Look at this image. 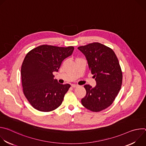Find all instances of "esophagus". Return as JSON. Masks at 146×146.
I'll list each match as a JSON object with an SVG mask.
<instances>
[{"label": "esophagus", "instance_id": "34e87169", "mask_svg": "<svg viewBox=\"0 0 146 146\" xmlns=\"http://www.w3.org/2000/svg\"><path fill=\"white\" fill-rule=\"evenodd\" d=\"M71 86H72V88H76L78 86H77V85H76V84H72Z\"/></svg>", "mask_w": 146, "mask_h": 146}]
</instances>
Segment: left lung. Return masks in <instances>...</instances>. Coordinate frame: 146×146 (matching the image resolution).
<instances>
[{
  "instance_id": "1",
  "label": "left lung",
  "mask_w": 146,
  "mask_h": 146,
  "mask_svg": "<svg viewBox=\"0 0 146 146\" xmlns=\"http://www.w3.org/2000/svg\"><path fill=\"white\" fill-rule=\"evenodd\" d=\"M78 49L85 55L96 81L94 88L90 85L84 86L86 95L81 103L92 111H100L111 105L121 89L122 72L119 61L111 48L99 43H90Z\"/></svg>"
}]
</instances>
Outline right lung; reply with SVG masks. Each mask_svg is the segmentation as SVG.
<instances>
[{"label":"right lung","mask_w":146,"mask_h":146,"mask_svg":"<svg viewBox=\"0 0 146 146\" xmlns=\"http://www.w3.org/2000/svg\"><path fill=\"white\" fill-rule=\"evenodd\" d=\"M74 47L41 45L31 50L23 62L21 74L23 92L35 109L48 112L62 103L70 85L61 84L54 79L62 62L71 55Z\"/></svg>","instance_id":"1"}]
</instances>
